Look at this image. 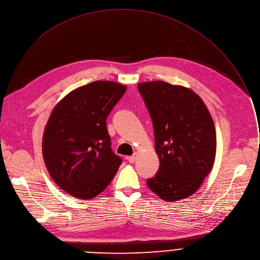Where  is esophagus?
Instances as JSON below:
<instances>
[{
    "instance_id": "esophagus-1",
    "label": "esophagus",
    "mask_w": 260,
    "mask_h": 260,
    "mask_svg": "<svg viewBox=\"0 0 260 260\" xmlns=\"http://www.w3.org/2000/svg\"><path fill=\"white\" fill-rule=\"evenodd\" d=\"M136 159H137V155H136V154L127 157V160H128L129 162H135V160H136Z\"/></svg>"
}]
</instances>
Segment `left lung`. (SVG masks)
<instances>
[{
	"mask_svg": "<svg viewBox=\"0 0 260 260\" xmlns=\"http://www.w3.org/2000/svg\"><path fill=\"white\" fill-rule=\"evenodd\" d=\"M150 114L158 170L147 179L150 190L165 201L192 196L214 166L217 138L212 118L191 89L162 81L140 83Z\"/></svg>",
	"mask_w": 260,
	"mask_h": 260,
	"instance_id": "left-lung-1",
	"label": "left lung"
}]
</instances>
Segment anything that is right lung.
I'll return each instance as SVG.
<instances>
[{
  "mask_svg": "<svg viewBox=\"0 0 260 260\" xmlns=\"http://www.w3.org/2000/svg\"><path fill=\"white\" fill-rule=\"evenodd\" d=\"M126 86L95 81L69 92L54 108L42 138L44 164L67 194L88 200L110 184L122 159L111 149L107 118Z\"/></svg>",
  "mask_w": 260,
  "mask_h": 260,
  "instance_id": "add662e5",
  "label": "right lung"
}]
</instances>
